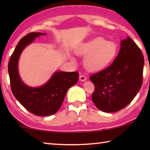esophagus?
Returning <instances> with one entry per match:
<instances>
[{
  "instance_id": "1",
  "label": "esophagus",
  "mask_w": 150,
  "mask_h": 150,
  "mask_svg": "<svg viewBox=\"0 0 150 150\" xmlns=\"http://www.w3.org/2000/svg\"><path fill=\"white\" fill-rule=\"evenodd\" d=\"M79 80L81 81H85L86 80H87V77H86L85 75H81L79 76Z\"/></svg>"
}]
</instances>
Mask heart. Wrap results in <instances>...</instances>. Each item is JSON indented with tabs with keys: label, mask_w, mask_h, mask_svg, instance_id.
<instances>
[{
	"label": "heart",
	"mask_w": 150,
	"mask_h": 150,
	"mask_svg": "<svg viewBox=\"0 0 150 150\" xmlns=\"http://www.w3.org/2000/svg\"><path fill=\"white\" fill-rule=\"evenodd\" d=\"M117 50L115 42L97 37L80 45L75 53L79 56H85L83 64L86 69L90 71H98L112 62ZM72 59L75 61L73 58Z\"/></svg>",
	"instance_id": "obj_1"
}]
</instances>
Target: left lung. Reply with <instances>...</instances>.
<instances>
[{
    "mask_svg": "<svg viewBox=\"0 0 150 150\" xmlns=\"http://www.w3.org/2000/svg\"><path fill=\"white\" fill-rule=\"evenodd\" d=\"M144 65V55L132 39L128 36L121 40L113 63L90 77L95 87L92 100L96 107L112 113L129 105L142 87Z\"/></svg>",
    "mask_w": 150,
    "mask_h": 150,
    "instance_id": "left-lung-1",
    "label": "left lung"
}]
</instances>
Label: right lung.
I'll return each mask as SVG.
<instances>
[{"label":"right lung","mask_w":150,"mask_h":150,"mask_svg":"<svg viewBox=\"0 0 150 150\" xmlns=\"http://www.w3.org/2000/svg\"><path fill=\"white\" fill-rule=\"evenodd\" d=\"M46 34L30 33L20 40L8 63L11 87L14 97L30 112L37 116H50L57 112L62 106L68 89L77 83V72L56 71L46 83L40 87L26 85L20 77L18 62L23 50L35 38Z\"/></svg>","instance_id":"add662e5"}]
</instances>
